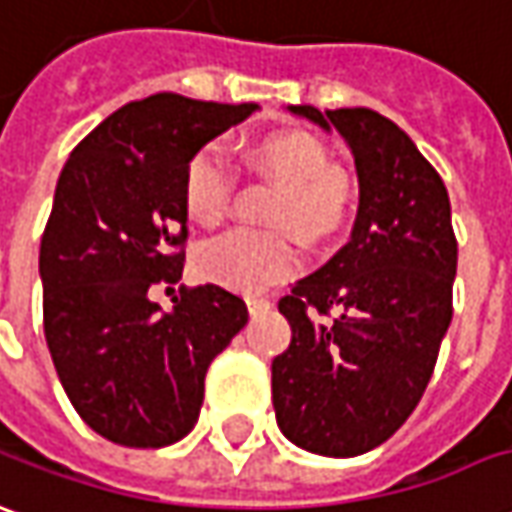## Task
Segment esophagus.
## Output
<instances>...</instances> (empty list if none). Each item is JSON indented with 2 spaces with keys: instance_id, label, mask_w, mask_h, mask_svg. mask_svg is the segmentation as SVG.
<instances>
[{
  "instance_id": "esophagus-1",
  "label": "esophagus",
  "mask_w": 512,
  "mask_h": 512,
  "mask_svg": "<svg viewBox=\"0 0 512 512\" xmlns=\"http://www.w3.org/2000/svg\"><path fill=\"white\" fill-rule=\"evenodd\" d=\"M246 305H249V314L252 316H260V314H266L271 308V300H266V297H246Z\"/></svg>"
}]
</instances>
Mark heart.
<instances>
[{
    "instance_id": "heart-1",
    "label": "heart",
    "mask_w": 512,
    "mask_h": 512,
    "mask_svg": "<svg viewBox=\"0 0 512 512\" xmlns=\"http://www.w3.org/2000/svg\"><path fill=\"white\" fill-rule=\"evenodd\" d=\"M257 162L283 182L274 221L305 238H328L344 221L353 182L330 162L325 145L308 131H277L257 142ZM238 170L221 139L204 142L184 170V207L198 224H218L229 212ZM198 271L238 291H263L302 266V249L288 229L235 227L198 249Z\"/></svg>"
}]
</instances>
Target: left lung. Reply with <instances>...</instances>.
<instances>
[{"mask_svg":"<svg viewBox=\"0 0 512 512\" xmlns=\"http://www.w3.org/2000/svg\"><path fill=\"white\" fill-rule=\"evenodd\" d=\"M353 148L350 241L280 300L288 350L271 361L277 426L322 457L387 443L429 387L454 314L457 235L440 173L373 109L291 106Z\"/></svg>","mask_w":512,"mask_h":512,"instance_id":"left-lung-1","label":"left lung"}]
</instances>
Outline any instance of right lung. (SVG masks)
<instances>
[{"mask_svg": "<svg viewBox=\"0 0 512 512\" xmlns=\"http://www.w3.org/2000/svg\"><path fill=\"white\" fill-rule=\"evenodd\" d=\"M255 109L159 92L106 117L61 170L38 255L44 336L75 412L117 446L182 440L212 358L249 319L221 285H182L170 314L151 294L182 280L187 162Z\"/></svg>", "mask_w": 512, "mask_h": 512, "instance_id": "right-lung-1", "label": "right lung"}]
</instances>
